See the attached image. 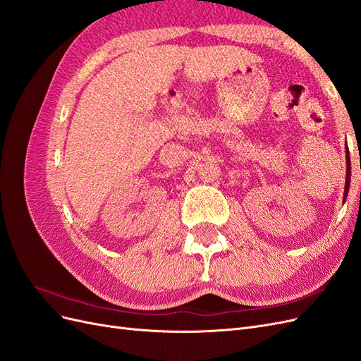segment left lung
I'll return each instance as SVG.
<instances>
[{"instance_id": "8db88e82", "label": "left lung", "mask_w": 361, "mask_h": 361, "mask_svg": "<svg viewBox=\"0 0 361 361\" xmlns=\"http://www.w3.org/2000/svg\"><path fill=\"white\" fill-rule=\"evenodd\" d=\"M349 154L346 152V183H345V195L343 199H346V194H348V188H349V180H351V161H349Z\"/></svg>"}]
</instances>
